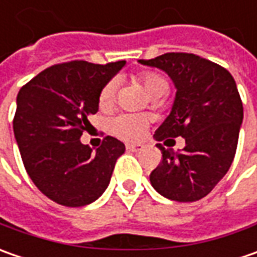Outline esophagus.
<instances>
[{
  "label": "esophagus",
  "instance_id": "obj_1",
  "mask_svg": "<svg viewBox=\"0 0 257 257\" xmlns=\"http://www.w3.org/2000/svg\"><path fill=\"white\" fill-rule=\"evenodd\" d=\"M125 147H127V150H128V152H136V153H137V152H142V150H143V144H136V143H128L127 144V146H125Z\"/></svg>",
  "mask_w": 257,
  "mask_h": 257
}]
</instances>
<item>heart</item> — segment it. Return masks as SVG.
Instances as JSON below:
<instances>
[{"label": "heart", "instance_id": "1", "mask_svg": "<svg viewBox=\"0 0 257 257\" xmlns=\"http://www.w3.org/2000/svg\"><path fill=\"white\" fill-rule=\"evenodd\" d=\"M134 83L140 85L146 94L152 98L157 100L160 98L169 88V83L163 75L156 71H140L133 77ZM114 98H115V83L108 81L100 90L98 94V107L100 110H110L113 107ZM149 127V120L144 115L139 114H120L114 117L110 123V132L127 142H134L142 139Z\"/></svg>", "mask_w": 257, "mask_h": 257}]
</instances>
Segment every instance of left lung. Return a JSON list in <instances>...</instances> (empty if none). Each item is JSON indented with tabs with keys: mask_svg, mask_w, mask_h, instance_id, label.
Masks as SVG:
<instances>
[{
	"mask_svg": "<svg viewBox=\"0 0 257 257\" xmlns=\"http://www.w3.org/2000/svg\"><path fill=\"white\" fill-rule=\"evenodd\" d=\"M140 63L162 68L177 88L156 140L166 146L176 137L186 140L179 153L157 144L162 160L150 183L170 200H200L222 180L236 154L243 104L234 78L222 65L190 53H166Z\"/></svg>",
	"mask_w": 257,
	"mask_h": 257,
	"instance_id": "obj_1",
	"label": "left lung"
}]
</instances>
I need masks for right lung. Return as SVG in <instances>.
<instances>
[{"mask_svg": "<svg viewBox=\"0 0 257 257\" xmlns=\"http://www.w3.org/2000/svg\"><path fill=\"white\" fill-rule=\"evenodd\" d=\"M125 64L67 61L45 68L17 95L14 134L28 176L53 202L80 207L107 189L124 144L105 136L93 152L80 137L88 115L98 110V94Z\"/></svg>", "mask_w": 257, "mask_h": 257, "instance_id": "add662e5", "label": "right lung"}]
</instances>
